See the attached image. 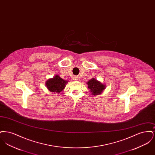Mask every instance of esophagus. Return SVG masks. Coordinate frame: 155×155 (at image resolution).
Here are the masks:
<instances>
[{
	"mask_svg": "<svg viewBox=\"0 0 155 155\" xmlns=\"http://www.w3.org/2000/svg\"><path fill=\"white\" fill-rule=\"evenodd\" d=\"M73 79H74V80H77V77L76 76H74V77H73Z\"/></svg>",
	"mask_w": 155,
	"mask_h": 155,
	"instance_id": "34e87169",
	"label": "esophagus"
}]
</instances>
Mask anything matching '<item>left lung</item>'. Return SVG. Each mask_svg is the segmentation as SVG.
<instances>
[{
	"instance_id": "1",
	"label": "left lung",
	"mask_w": 155,
	"mask_h": 155,
	"mask_svg": "<svg viewBox=\"0 0 155 155\" xmlns=\"http://www.w3.org/2000/svg\"><path fill=\"white\" fill-rule=\"evenodd\" d=\"M87 84L88 85V88L91 90L90 91L94 96L101 94L103 89L105 88L104 85L94 78L90 80L87 82Z\"/></svg>"
}]
</instances>
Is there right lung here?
Instances as JSON below:
<instances>
[{"instance_id": "right-lung-1", "label": "right lung", "mask_w": 155, "mask_h": 155, "mask_svg": "<svg viewBox=\"0 0 155 155\" xmlns=\"http://www.w3.org/2000/svg\"><path fill=\"white\" fill-rule=\"evenodd\" d=\"M67 81L60 78L59 75H56L53 78L48 80L46 82V85L48 89L54 93H60L63 89Z\"/></svg>"}]
</instances>
